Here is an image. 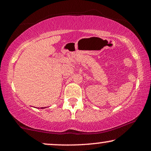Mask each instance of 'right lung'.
I'll return each instance as SVG.
<instances>
[{"label": "right lung", "mask_w": 151, "mask_h": 151, "mask_svg": "<svg viewBox=\"0 0 151 151\" xmlns=\"http://www.w3.org/2000/svg\"><path fill=\"white\" fill-rule=\"evenodd\" d=\"M41 109H43V108H41Z\"/></svg>", "instance_id": "1"}]
</instances>
